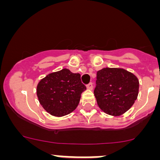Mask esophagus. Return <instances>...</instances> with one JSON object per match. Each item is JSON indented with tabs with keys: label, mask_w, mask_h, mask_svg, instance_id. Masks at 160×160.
Here are the masks:
<instances>
[{
	"label": "esophagus",
	"mask_w": 160,
	"mask_h": 160,
	"mask_svg": "<svg viewBox=\"0 0 160 160\" xmlns=\"http://www.w3.org/2000/svg\"><path fill=\"white\" fill-rule=\"evenodd\" d=\"M86 87H87V89H91V90H92V89H93V83H92V82H89V84H87Z\"/></svg>",
	"instance_id": "34e87169"
}]
</instances>
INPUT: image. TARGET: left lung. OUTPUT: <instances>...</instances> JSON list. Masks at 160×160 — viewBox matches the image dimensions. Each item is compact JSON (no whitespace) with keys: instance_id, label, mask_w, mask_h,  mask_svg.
Returning <instances> with one entry per match:
<instances>
[{"instance_id":"1","label":"left lung","mask_w":160,"mask_h":160,"mask_svg":"<svg viewBox=\"0 0 160 160\" xmlns=\"http://www.w3.org/2000/svg\"><path fill=\"white\" fill-rule=\"evenodd\" d=\"M94 95L98 107L112 116L123 114L135 103L139 81L123 68H104L97 72Z\"/></svg>"}]
</instances>
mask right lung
I'll return each instance as SVG.
<instances>
[{
    "instance_id": "add662e5",
    "label": "right lung",
    "mask_w": 160,
    "mask_h": 160,
    "mask_svg": "<svg viewBox=\"0 0 160 160\" xmlns=\"http://www.w3.org/2000/svg\"><path fill=\"white\" fill-rule=\"evenodd\" d=\"M86 89L80 74L64 68L40 80L37 86V95L40 104L49 114L63 117L76 109L81 93Z\"/></svg>"
}]
</instances>
